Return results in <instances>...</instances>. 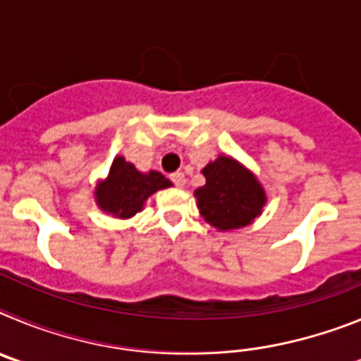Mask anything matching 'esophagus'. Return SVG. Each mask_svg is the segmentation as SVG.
<instances>
[{
  "label": "esophagus",
  "instance_id": "obj_1",
  "mask_svg": "<svg viewBox=\"0 0 361 361\" xmlns=\"http://www.w3.org/2000/svg\"><path fill=\"white\" fill-rule=\"evenodd\" d=\"M170 178H171V183H173L177 188H183L184 183H186V177H184L183 171H175V173L170 175Z\"/></svg>",
  "mask_w": 361,
  "mask_h": 361
}]
</instances>
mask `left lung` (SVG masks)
Instances as JSON below:
<instances>
[{
    "label": "left lung",
    "instance_id": "obj_1",
    "mask_svg": "<svg viewBox=\"0 0 361 361\" xmlns=\"http://www.w3.org/2000/svg\"><path fill=\"white\" fill-rule=\"evenodd\" d=\"M206 184L195 191L200 215L220 231L244 228L260 215L266 193L251 171L220 155L202 170Z\"/></svg>",
    "mask_w": 361,
    "mask_h": 361
}]
</instances>
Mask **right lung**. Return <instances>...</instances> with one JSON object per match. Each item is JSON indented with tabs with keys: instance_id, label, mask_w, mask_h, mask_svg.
Listing matches in <instances>:
<instances>
[{
	"instance_id": "obj_1",
	"label": "right lung",
	"mask_w": 361,
	"mask_h": 361,
	"mask_svg": "<svg viewBox=\"0 0 361 361\" xmlns=\"http://www.w3.org/2000/svg\"><path fill=\"white\" fill-rule=\"evenodd\" d=\"M170 186V180L159 171L145 175L123 157H117L111 164L108 178L95 191V197L101 209L121 219H128L141 212L142 204L152 193Z\"/></svg>"
}]
</instances>
